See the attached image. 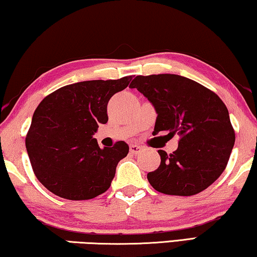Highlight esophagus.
<instances>
[{"mask_svg": "<svg viewBox=\"0 0 257 257\" xmlns=\"http://www.w3.org/2000/svg\"><path fill=\"white\" fill-rule=\"evenodd\" d=\"M142 151V147L138 145H130V152L132 154H139Z\"/></svg>", "mask_w": 257, "mask_h": 257, "instance_id": "34e87169", "label": "esophagus"}]
</instances>
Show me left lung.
Segmentation results:
<instances>
[{
	"label": "left lung",
	"instance_id": "obj_1",
	"mask_svg": "<svg viewBox=\"0 0 257 257\" xmlns=\"http://www.w3.org/2000/svg\"><path fill=\"white\" fill-rule=\"evenodd\" d=\"M156 110L154 132L179 136L171 154L159 151L161 164L149 184L163 194L189 196L204 191L222 175L235 134L226 105L212 90L178 74L137 76L130 85Z\"/></svg>",
	"mask_w": 257,
	"mask_h": 257
}]
</instances>
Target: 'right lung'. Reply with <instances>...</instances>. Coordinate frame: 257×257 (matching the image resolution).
Returning a JSON list of instances; mask_svg holds the SVG:
<instances>
[{"label":"right lung","instance_id":"right-lung-1","mask_svg":"<svg viewBox=\"0 0 257 257\" xmlns=\"http://www.w3.org/2000/svg\"><path fill=\"white\" fill-rule=\"evenodd\" d=\"M132 76L117 80H88L64 86L35 109L25 145L39 181L55 195L89 200L104 193L128 146L98 147L94 133L108 121L106 105L127 87Z\"/></svg>","mask_w":257,"mask_h":257}]
</instances>
